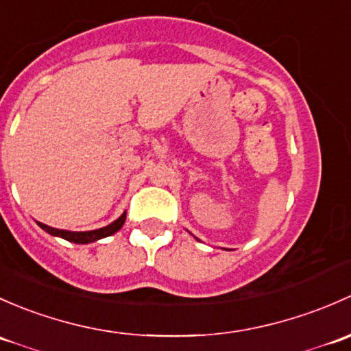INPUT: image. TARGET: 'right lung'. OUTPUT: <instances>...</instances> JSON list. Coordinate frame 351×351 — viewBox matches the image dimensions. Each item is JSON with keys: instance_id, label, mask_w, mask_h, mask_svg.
Segmentation results:
<instances>
[{"instance_id": "right-lung-1", "label": "right lung", "mask_w": 351, "mask_h": 351, "mask_svg": "<svg viewBox=\"0 0 351 351\" xmlns=\"http://www.w3.org/2000/svg\"><path fill=\"white\" fill-rule=\"evenodd\" d=\"M125 218H126V213H123L120 218H118L117 221L111 223V225L104 226V228H99V230H93V231L57 230V228H50V226L43 225V223H38V226H40L42 230H45L47 233L53 234V237H60V238H64V240L72 241V243L86 245V243H91V241L101 240V238H106V237H110V234L117 233V231L123 226V223H125Z\"/></svg>"}]
</instances>
